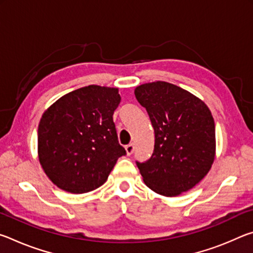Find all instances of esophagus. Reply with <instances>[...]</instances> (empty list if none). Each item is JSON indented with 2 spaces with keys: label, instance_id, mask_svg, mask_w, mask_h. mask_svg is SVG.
Listing matches in <instances>:
<instances>
[{
  "label": "esophagus",
  "instance_id": "1",
  "mask_svg": "<svg viewBox=\"0 0 253 253\" xmlns=\"http://www.w3.org/2000/svg\"><path fill=\"white\" fill-rule=\"evenodd\" d=\"M125 149H126V154H127L128 156L131 155V154L134 153V149H135V147H134V144H129V145H127V146H125Z\"/></svg>",
  "mask_w": 253,
  "mask_h": 253
}]
</instances>
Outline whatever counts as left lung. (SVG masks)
Returning <instances> with one entry per match:
<instances>
[{
	"instance_id": "left-lung-1",
	"label": "left lung",
	"mask_w": 253,
	"mask_h": 253,
	"mask_svg": "<svg viewBox=\"0 0 253 253\" xmlns=\"http://www.w3.org/2000/svg\"><path fill=\"white\" fill-rule=\"evenodd\" d=\"M155 132L154 153L137 162L145 184L155 193L182 194L211 169L215 158V125L203 100L178 85L155 81L135 88Z\"/></svg>"
}]
</instances>
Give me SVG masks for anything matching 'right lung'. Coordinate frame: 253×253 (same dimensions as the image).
<instances>
[{
  "mask_svg": "<svg viewBox=\"0 0 253 253\" xmlns=\"http://www.w3.org/2000/svg\"><path fill=\"white\" fill-rule=\"evenodd\" d=\"M119 102L117 88L90 84L59 98L44 111L38 128V157L54 185L83 194L107 181L126 154L113 121Z\"/></svg>",
  "mask_w": 253,
  "mask_h": 253,
  "instance_id": "right-lung-1",
  "label": "right lung"
}]
</instances>
